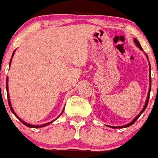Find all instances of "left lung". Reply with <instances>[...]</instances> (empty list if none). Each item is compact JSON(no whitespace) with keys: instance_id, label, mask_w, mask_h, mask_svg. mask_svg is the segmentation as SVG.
I'll list each match as a JSON object with an SVG mask.
<instances>
[{"instance_id":"8db88e82","label":"left lung","mask_w":158,"mask_h":158,"mask_svg":"<svg viewBox=\"0 0 158 158\" xmlns=\"http://www.w3.org/2000/svg\"><path fill=\"white\" fill-rule=\"evenodd\" d=\"M134 41H135V43H136V45L138 46V47H139V48H140L141 50H142V47H141L140 43H139V42L138 41V40H137V39H135V40H134ZM146 57H147V55H146ZM150 71H151V69H150ZM150 89H151V75H150V91H149V93H148V96H147V99H146V104H145V106H144V107H143V109H142V111H141L140 113H139V115H137V116H136V118H134L133 120L131 121V122L130 123L127 124V125H125V126H122V127H113V128H124V127H128L131 126V125H133V124L135 123V122H136V121H137V119H138V118H139V116H140V115H142V113H143V111H144L145 110H146V107H147V105H148V102H149V99H150Z\"/></svg>"}]
</instances>
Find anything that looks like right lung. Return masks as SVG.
I'll list each match as a JSON object with an SVG mask.
<instances>
[{"label":"right lung","mask_w":158,"mask_h":158,"mask_svg":"<svg viewBox=\"0 0 158 158\" xmlns=\"http://www.w3.org/2000/svg\"><path fill=\"white\" fill-rule=\"evenodd\" d=\"M14 52H15V51H14ZM14 52L12 53V57H13V55H14ZM11 61H12V58H11V60H10V63H11ZM10 63H9V65H10ZM6 89H8V79H7L6 80ZM7 96H8V105H9V107H10V109H11V111H12V112L13 113L14 115H16V117H17L18 118H19V120L21 121V123L23 124H24L25 126H27V127H33V128H39V127H45V126H47V125H49V124H51V123L52 122H50V123H46V124H43V125H39V126H35V125H31V124H28V123H25V122H23V120H22V119H20V118H19V117L17 116V115H16V114H15V112H14V111H13V109H12V107H11V103H10V100H9V96H8V92H7ZM62 112H63V111H62Z\"/></svg>","instance_id":"obj_1"}]
</instances>
